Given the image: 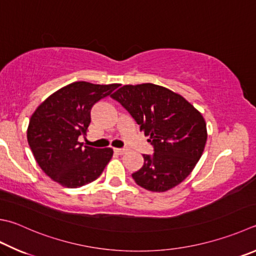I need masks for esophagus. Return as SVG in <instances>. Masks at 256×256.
I'll list each match as a JSON object with an SVG mask.
<instances>
[{
    "label": "esophagus",
    "mask_w": 256,
    "mask_h": 256,
    "mask_svg": "<svg viewBox=\"0 0 256 256\" xmlns=\"http://www.w3.org/2000/svg\"><path fill=\"white\" fill-rule=\"evenodd\" d=\"M126 148H114V152L118 154V155H124V154H126Z\"/></svg>",
    "instance_id": "obj_1"
}]
</instances>
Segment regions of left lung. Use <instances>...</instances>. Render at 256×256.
<instances>
[{"mask_svg":"<svg viewBox=\"0 0 256 256\" xmlns=\"http://www.w3.org/2000/svg\"><path fill=\"white\" fill-rule=\"evenodd\" d=\"M112 97L132 114L154 148L152 155H142V167L132 175L136 184L152 192L180 184L204 152L203 116L180 94L152 84L124 86Z\"/></svg>","mask_w":256,"mask_h":256,"instance_id":"obj_1","label":"left lung"}]
</instances>
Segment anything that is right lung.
<instances>
[{
  "instance_id": "right-lung-1",
  "label": "right lung",
  "mask_w": 256,
  "mask_h": 256,
  "mask_svg": "<svg viewBox=\"0 0 256 256\" xmlns=\"http://www.w3.org/2000/svg\"><path fill=\"white\" fill-rule=\"evenodd\" d=\"M119 84L74 82L38 106L28 127V142L41 170L68 188L94 182L112 157V148H94L78 142L91 122V108Z\"/></svg>"
}]
</instances>
